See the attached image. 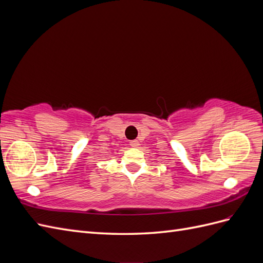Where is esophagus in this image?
<instances>
[{
    "instance_id": "obj_1",
    "label": "esophagus",
    "mask_w": 263,
    "mask_h": 263,
    "mask_svg": "<svg viewBox=\"0 0 263 263\" xmlns=\"http://www.w3.org/2000/svg\"><path fill=\"white\" fill-rule=\"evenodd\" d=\"M129 145H130L132 147H134V148H137V147L139 146V142H138V140H132V141L129 142Z\"/></svg>"
}]
</instances>
